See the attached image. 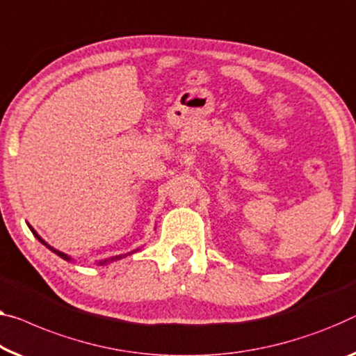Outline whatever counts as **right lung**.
Returning <instances> with one entry per match:
<instances>
[{"mask_svg": "<svg viewBox=\"0 0 356 356\" xmlns=\"http://www.w3.org/2000/svg\"><path fill=\"white\" fill-rule=\"evenodd\" d=\"M30 227V225H29ZM30 230H31V233H33V235L36 236V238H38V240L42 243V245H44L46 248H49L51 249V251L52 252H56L57 254V256H59V257H62V259H65V261H72V259L70 257H68L67 256V254H63V252H60V251H57V249H54V248H52V246H49V245H47V243L44 241V240H42V238L38 235V233H36L33 229H31V227H30ZM127 254H131V252H127ZM127 254H124V256H115V257H110V259H105V261H100L99 262V265H105V264H108V262H113V261H118V259H123V257H126L127 256Z\"/></svg>", "mask_w": 356, "mask_h": 356, "instance_id": "right-lung-1", "label": "right lung"}]
</instances>
